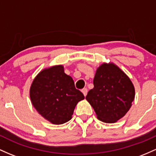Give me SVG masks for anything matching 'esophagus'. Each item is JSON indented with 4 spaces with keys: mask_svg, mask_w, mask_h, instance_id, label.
Instances as JSON below:
<instances>
[{
    "mask_svg": "<svg viewBox=\"0 0 156 156\" xmlns=\"http://www.w3.org/2000/svg\"><path fill=\"white\" fill-rule=\"evenodd\" d=\"M82 92H83V94H84V96H86L87 95V89L86 87H85V88H83V90H82Z\"/></svg>",
    "mask_w": 156,
    "mask_h": 156,
    "instance_id": "obj_1",
    "label": "esophagus"
}]
</instances>
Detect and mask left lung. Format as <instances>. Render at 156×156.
Returning <instances> with one entry per match:
<instances>
[{
  "mask_svg": "<svg viewBox=\"0 0 156 156\" xmlns=\"http://www.w3.org/2000/svg\"><path fill=\"white\" fill-rule=\"evenodd\" d=\"M94 88L85 99L93 107L98 119L115 123L125 116L135 98V87L130 79L113 62H104L97 68Z\"/></svg>",
  "mask_w": 156,
  "mask_h": 156,
  "instance_id": "1",
  "label": "left lung"
}]
</instances>
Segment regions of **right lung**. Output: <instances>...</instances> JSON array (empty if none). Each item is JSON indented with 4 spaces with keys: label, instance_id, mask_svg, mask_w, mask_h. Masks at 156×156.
I'll return each mask as SVG.
<instances>
[{
    "label": "right lung",
    "instance_id": "add662e5",
    "mask_svg": "<svg viewBox=\"0 0 156 156\" xmlns=\"http://www.w3.org/2000/svg\"><path fill=\"white\" fill-rule=\"evenodd\" d=\"M29 95L36 111L53 125L71 120L75 107L85 99L62 65L42 70L31 83Z\"/></svg>",
    "mask_w": 156,
    "mask_h": 156
}]
</instances>
